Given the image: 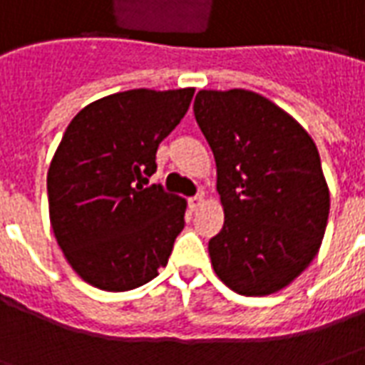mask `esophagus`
Segmentation results:
<instances>
[{
	"label": "esophagus",
	"mask_w": 365,
	"mask_h": 365,
	"mask_svg": "<svg viewBox=\"0 0 365 365\" xmlns=\"http://www.w3.org/2000/svg\"><path fill=\"white\" fill-rule=\"evenodd\" d=\"M187 203H190L191 211H197L199 207L203 205V195H195V197L187 199Z\"/></svg>",
	"instance_id": "34e87169"
}]
</instances>
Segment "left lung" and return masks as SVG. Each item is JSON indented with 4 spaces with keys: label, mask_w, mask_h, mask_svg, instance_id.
<instances>
[{
    "label": "left lung",
    "mask_w": 365,
    "mask_h": 365,
    "mask_svg": "<svg viewBox=\"0 0 365 365\" xmlns=\"http://www.w3.org/2000/svg\"><path fill=\"white\" fill-rule=\"evenodd\" d=\"M193 113L217 162L225 225L209 240L215 274L246 297L289 285L313 262L330 193L313 138L248 90H201Z\"/></svg>",
    "instance_id": "left-lung-1"
}]
</instances>
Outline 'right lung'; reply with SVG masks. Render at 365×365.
<instances>
[{
	"instance_id": "add662e5",
	"label": "right lung",
	"mask_w": 365,
	"mask_h": 365,
	"mask_svg": "<svg viewBox=\"0 0 365 365\" xmlns=\"http://www.w3.org/2000/svg\"><path fill=\"white\" fill-rule=\"evenodd\" d=\"M193 93L143 88L101 97L76 115L54 152L46 175L52 230L68 264L97 289H135L168 264L187 203L143 183Z\"/></svg>"
}]
</instances>
